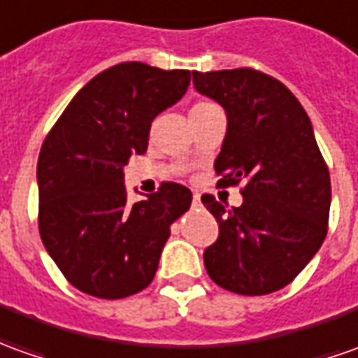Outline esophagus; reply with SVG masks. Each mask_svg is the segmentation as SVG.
<instances>
[{
    "label": "esophagus",
    "instance_id": "obj_1",
    "mask_svg": "<svg viewBox=\"0 0 358 358\" xmlns=\"http://www.w3.org/2000/svg\"><path fill=\"white\" fill-rule=\"evenodd\" d=\"M201 204V194H193V206H199Z\"/></svg>",
    "mask_w": 358,
    "mask_h": 358
}]
</instances>
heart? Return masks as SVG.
I'll return each instance as SVG.
<instances>
[{
    "label": "heart",
    "mask_w": 358,
    "mask_h": 358,
    "mask_svg": "<svg viewBox=\"0 0 358 358\" xmlns=\"http://www.w3.org/2000/svg\"><path fill=\"white\" fill-rule=\"evenodd\" d=\"M199 105H206V103H196V105H194V107H199Z\"/></svg>",
    "instance_id": "b5f03b06"
}]
</instances>
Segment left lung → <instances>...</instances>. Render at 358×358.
Instances as JSON below:
<instances>
[{
  "label": "left lung",
  "instance_id": "obj_1",
  "mask_svg": "<svg viewBox=\"0 0 358 358\" xmlns=\"http://www.w3.org/2000/svg\"><path fill=\"white\" fill-rule=\"evenodd\" d=\"M193 83L228 117L214 162L220 183H243L238 208L201 199L218 222L204 267L230 292L271 294L298 277L327 234L331 183L312 122L287 85L263 71H193Z\"/></svg>",
  "mask_w": 358,
  "mask_h": 358
}]
</instances>
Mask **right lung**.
I'll return each mask as SVG.
<instances>
[{"label":"right lung","mask_w":358,"mask_h":358,"mask_svg":"<svg viewBox=\"0 0 358 358\" xmlns=\"http://www.w3.org/2000/svg\"><path fill=\"white\" fill-rule=\"evenodd\" d=\"M191 83L189 70L122 62L83 85L44 140L36 165L38 231L70 285L117 300L154 280L173 224L193 194L179 183L128 204L124 165Z\"/></svg>","instance_id":"right-lung-1"}]
</instances>
